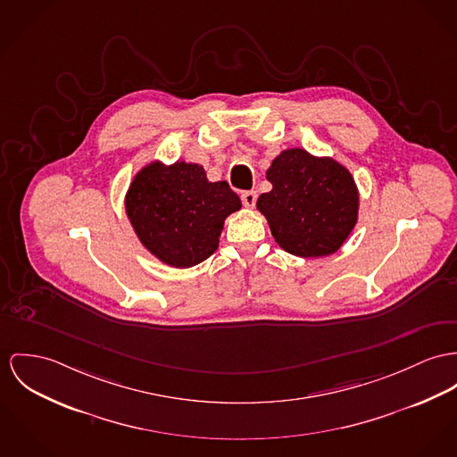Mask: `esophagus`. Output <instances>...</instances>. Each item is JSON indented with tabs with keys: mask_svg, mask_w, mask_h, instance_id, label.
Instances as JSON below:
<instances>
[{
	"mask_svg": "<svg viewBox=\"0 0 457 457\" xmlns=\"http://www.w3.org/2000/svg\"><path fill=\"white\" fill-rule=\"evenodd\" d=\"M257 202V193L255 191H244L242 193V204L245 207H253Z\"/></svg>",
	"mask_w": 457,
	"mask_h": 457,
	"instance_id": "34e87169",
	"label": "esophagus"
}]
</instances>
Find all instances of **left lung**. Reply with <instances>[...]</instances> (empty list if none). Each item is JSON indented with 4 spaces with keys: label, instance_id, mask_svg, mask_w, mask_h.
Masks as SVG:
<instances>
[{
    "label": "left lung",
    "instance_id": "8db88e82",
    "mask_svg": "<svg viewBox=\"0 0 457 457\" xmlns=\"http://www.w3.org/2000/svg\"><path fill=\"white\" fill-rule=\"evenodd\" d=\"M266 177L273 189L259 196L257 209L283 250L323 257L345 244L356 224L358 191L343 165L304 149H287Z\"/></svg>",
    "mask_w": 457,
    "mask_h": 457
}]
</instances>
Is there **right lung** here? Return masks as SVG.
<instances>
[{
    "instance_id": "1",
    "label": "right lung",
    "mask_w": 457,
    "mask_h": 457,
    "mask_svg": "<svg viewBox=\"0 0 457 457\" xmlns=\"http://www.w3.org/2000/svg\"><path fill=\"white\" fill-rule=\"evenodd\" d=\"M125 204L142 245L174 268L211 257L224 219L242 207L226 180L209 182L204 167L184 162L142 169Z\"/></svg>"
}]
</instances>
